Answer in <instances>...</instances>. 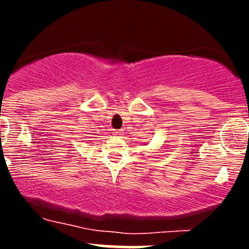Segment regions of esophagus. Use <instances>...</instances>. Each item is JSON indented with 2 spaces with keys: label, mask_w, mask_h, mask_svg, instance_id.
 <instances>
[{
  "label": "esophagus",
  "mask_w": 249,
  "mask_h": 249,
  "mask_svg": "<svg viewBox=\"0 0 249 249\" xmlns=\"http://www.w3.org/2000/svg\"><path fill=\"white\" fill-rule=\"evenodd\" d=\"M114 135H115V136H120V135H123V131H120V130H117V131H114Z\"/></svg>",
  "instance_id": "34e87169"
}]
</instances>
